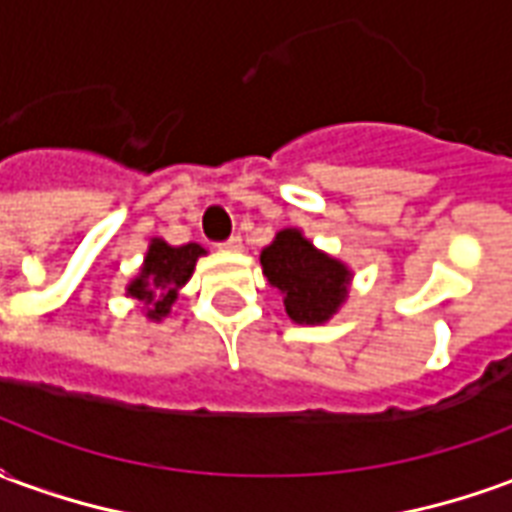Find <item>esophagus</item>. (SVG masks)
Returning <instances> with one entry per match:
<instances>
[{
	"instance_id": "34e87169",
	"label": "esophagus",
	"mask_w": 512,
	"mask_h": 512,
	"mask_svg": "<svg viewBox=\"0 0 512 512\" xmlns=\"http://www.w3.org/2000/svg\"><path fill=\"white\" fill-rule=\"evenodd\" d=\"M241 246H244L241 244V235H230V238L222 244V249H227V252H238Z\"/></svg>"
}]
</instances>
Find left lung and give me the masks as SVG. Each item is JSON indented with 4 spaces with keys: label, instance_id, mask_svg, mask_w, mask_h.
Returning <instances> with one entry per match:
<instances>
[{
    "label": "left lung",
    "instance_id": "left-lung-1",
    "mask_svg": "<svg viewBox=\"0 0 512 512\" xmlns=\"http://www.w3.org/2000/svg\"><path fill=\"white\" fill-rule=\"evenodd\" d=\"M268 285L285 296V312L293 323H326L348 299L351 271L343 260L326 255L301 230H279L260 252Z\"/></svg>",
    "mask_w": 512,
    "mask_h": 512
}]
</instances>
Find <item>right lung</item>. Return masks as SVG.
I'll use <instances>...</instances> for the list:
<instances>
[{
  "instance_id": "add662e5",
  "label": "right lung",
  "mask_w": 512,
  "mask_h": 512,
  "mask_svg": "<svg viewBox=\"0 0 512 512\" xmlns=\"http://www.w3.org/2000/svg\"><path fill=\"white\" fill-rule=\"evenodd\" d=\"M202 255L205 249L200 244L169 246L167 241L153 238L147 246L145 263L139 268V277L128 282L126 293L145 304L150 321H161L169 315L178 299V290L189 282Z\"/></svg>"
}]
</instances>
